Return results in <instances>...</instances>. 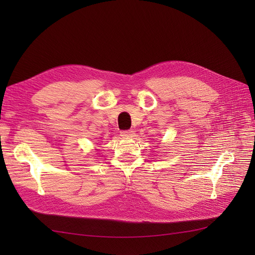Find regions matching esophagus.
Wrapping results in <instances>:
<instances>
[{
    "instance_id": "esophagus-1",
    "label": "esophagus",
    "mask_w": 255,
    "mask_h": 255,
    "mask_svg": "<svg viewBox=\"0 0 255 255\" xmlns=\"http://www.w3.org/2000/svg\"><path fill=\"white\" fill-rule=\"evenodd\" d=\"M121 136L122 137H132L134 135V130L132 129H126V130H121Z\"/></svg>"
}]
</instances>
